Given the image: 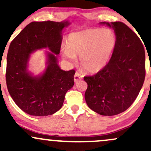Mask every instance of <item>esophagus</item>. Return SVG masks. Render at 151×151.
Returning <instances> with one entry per match:
<instances>
[{
  "instance_id": "esophagus-1",
  "label": "esophagus",
  "mask_w": 151,
  "mask_h": 151,
  "mask_svg": "<svg viewBox=\"0 0 151 151\" xmlns=\"http://www.w3.org/2000/svg\"><path fill=\"white\" fill-rule=\"evenodd\" d=\"M83 78V75L82 74H80L79 72H76L75 74H74V82H78L79 79H82Z\"/></svg>"
}]
</instances>
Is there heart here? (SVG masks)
<instances>
[{
	"instance_id": "heart-1",
	"label": "heart",
	"mask_w": 151,
	"mask_h": 151,
	"mask_svg": "<svg viewBox=\"0 0 151 151\" xmlns=\"http://www.w3.org/2000/svg\"><path fill=\"white\" fill-rule=\"evenodd\" d=\"M117 41L115 33L110 29L74 32L68 37L67 46L62 48V57L71 63L80 57L81 65L87 72L97 73L110 62Z\"/></svg>"
}]
</instances>
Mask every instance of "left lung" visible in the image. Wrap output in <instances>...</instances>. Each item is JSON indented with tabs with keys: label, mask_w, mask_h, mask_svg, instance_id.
Masks as SVG:
<instances>
[{
	"label": "left lung",
	"mask_w": 151,
	"mask_h": 151,
	"mask_svg": "<svg viewBox=\"0 0 151 151\" xmlns=\"http://www.w3.org/2000/svg\"><path fill=\"white\" fill-rule=\"evenodd\" d=\"M112 27L117 46L110 62L94 75L84 77V94L91 110L112 116L127 110L141 89L145 77V55L141 41L124 23L102 22Z\"/></svg>",
	"instance_id": "1"
}]
</instances>
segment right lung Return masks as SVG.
Instances as JSON below:
<instances>
[{
	"label": "right lung",
	"mask_w": 151,
	"mask_h": 151,
	"mask_svg": "<svg viewBox=\"0 0 151 151\" xmlns=\"http://www.w3.org/2000/svg\"><path fill=\"white\" fill-rule=\"evenodd\" d=\"M68 21L30 23L11 41L7 55L6 79L8 90L15 103L26 113L47 116L62 107L67 92L74 85V69L62 70L58 66L62 31ZM47 47V67L42 76L34 77L27 72L29 54Z\"/></svg>",
	"instance_id": "add662e5"
}]
</instances>
